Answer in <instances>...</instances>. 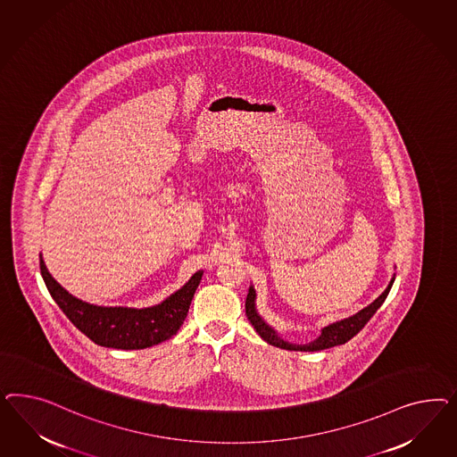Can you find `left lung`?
<instances>
[{"label":"left lung","instance_id":"obj_1","mask_svg":"<svg viewBox=\"0 0 457 457\" xmlns=\"http://www.w3.org/2000/svg\"><path fill=\"white\" fill-rule=\"evenodd\" d=\"M394 279H395V275L388 281L387 288L382 291V295L377 296L372 303L367 304L365 308H361L360 312H357L352 317H348V319L328 323L327 327H323L320 330L319 337L315 340H312L310 344H302V345L291 344L288 340L281 338L279 333L262 319V315L256 310V291L253 288V285L249 287L248 296H246V317H248L251 325L254 327V330L263 338L264 342H268L270 345L278 346V348L295 350V352H319V350H325V348L344 345L345 342H348L352 337H355L367 325V321L374 317L375 312L386 302L388 291L394 285Z\"/></svg>","mask_w":457,"mask_h":457}]
</instances>
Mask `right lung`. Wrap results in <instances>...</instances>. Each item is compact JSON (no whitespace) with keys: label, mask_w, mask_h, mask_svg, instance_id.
<instances>
[{"label":"right lung","mask_w":457,"mask_h":457,"mask_svg":"<svg viewBox=\"0 0 457 457\" xmlns=\"http://www.w3.org/2000/svg\"><path fill=\"white\" fill-rule=\"evenodd\" d=\"M43 281L67 319L94 344L107 348L140 350L166 342L184 323L197 290L203 271H195L189 281L167 296L164 302L147 308L98 306L70 295L46 270L40 254Z\"/></svg>","instance_id":"1"}]
</instances>
